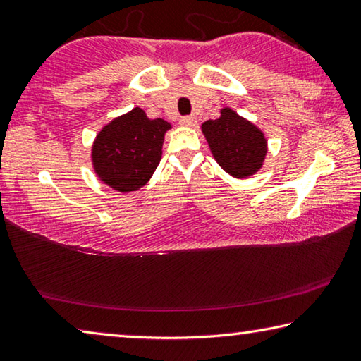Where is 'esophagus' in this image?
<instances>
[{
    "label": "esophagus",
    "mask_w": 361,
    "mask_h": 361,
    "mask_svg": "<svg viewBox=\"0 0 361 361\" xmlns=\"http://www.w3.org/2000/svg\"><path fill=\"white\" fill-rule=\"evenodd\" d=\"M195 122H197V119H195L194 116H183V118L180 119V124L181 126H188V127H192Z\"/></svg>",
    "instance_id": "esophagus-1"
}]
</instances>
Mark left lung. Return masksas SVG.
Segmentation results:
<instances>
[{"instance_id":"1","label":"left lung","mask_w":361,"mask_h":361,"mask_svg":"<svg viewBox=\"0 0 361 361\" xmlns=\"http://www.w3.org/2000/svg\"><path fill=\"white\" fill-rule=\"evenodd\" d=\"M213 157L229 175L245 178L258 172L266 156V138L258 127L231 108L221 109L215 121L202 124Z\"/></svg>"}]
</instances>
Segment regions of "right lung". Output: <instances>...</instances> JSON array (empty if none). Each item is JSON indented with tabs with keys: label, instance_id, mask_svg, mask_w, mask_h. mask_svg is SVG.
Returning <instances> with one entry per match:
<instances>
[{
	"label": "right lung",
	"instance_id": "obj_1",
	"mask_svg": "<svg viewBox=\"0 0 361 361\" xmlns=\"http://www.w3.org/2000/svg\"><path fill=\"white\" fill-rule=\"evenodd\" d=\"M169 129L167 121L149 119L142 108L111 121L92 146L97 175L121 192L145 186L161 162L164 135Z\"/></svg>",
	"mask_w": 361,
	"mask_h": 361
}]
</instances>
